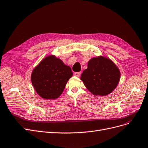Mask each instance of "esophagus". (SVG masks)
<instances>
[{"instance_id": "obj_1", "label": "esophagus", "mask_w": 148, "mask_h": 148, "mask_svg": "<svg viewBox=\"0 0 148 148\" xmlns=\"http://www.w3.org/2000/svg\"><path fill=\"white\" fill-rule=\"evenodd\" d=\"M80 74H81V73L80 72H77V73H74V75L75 76H76V77H79V76H80Z\"/></svg>"}]
</instances>
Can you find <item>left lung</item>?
Wrapping results in <instances>:
<instances>
[{
    "label": "left lung",
    "mask_w": 148,
    "mask_h": 148,
    "mask_svg": "<svg viewBox=\"0 0 148 148\" xmlns=\"http://www.w3.org/2000/svg\"><path fill=\"white\" fill-rule=\"evenodd\" d=\"M120 79L121 72L116 64L103 56L90 59L87 69L80 77L87 90L95 96L110 94L117 87Z\"/></svg>",
    "instance_id": "8db88e82"
}]
</instances>
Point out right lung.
<instances>
[{
	"instance_id": "add662e5",
	"label": "right lung",
	"mask_w": 148,
	"mask_h": 148,
	"mask_svg": "<svg viewBox=\"0 0 148 148\" xmlns=\"http://www.w3.org/2000/svg\"><path fill=\"white\" fill-rule=\"evenodd\" d=\"M73 73L54 55L47 56L32 70L31 80L36 93L44 99H55L63 92Z\"/></svg>"
}]
</instances>
